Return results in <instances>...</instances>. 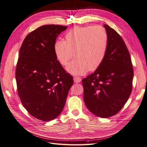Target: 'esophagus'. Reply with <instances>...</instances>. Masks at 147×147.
<instances>
[{
    "mask_svg": "<svg viewBox=\"0 0 147 147\" xmlns=\"http://www.w3.org/2000/svg\"><path fill=\"white\" fill-rule=\"evenodd\" d=\"M74 80L75 83H80L81 82V78L79 77H75L74 78Z\"/></svg>",
    "mask_w": 147,
    "mask_h": 147,
    "instance_id": "esophagus-1",
    "label": "esophagus"
}]
</instances>
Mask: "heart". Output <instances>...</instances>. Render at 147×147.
I'll return each mask as SVG.
<instances>
[{
  "mask_svg": "<svg viewBox=\"0 0 147 147\" xmlns=\"http://www.w3.org/2000/svg\"><path fill=\"white\" fill-rule=\"evenodd\" d=\"M108 45L105 29L99 26H88L69 30L65 35V41L57 40L54 49L56 58L63 65L67 64L74 55L76 59L67 70L74 75H84L88 70H96L103 63Z\"/></svg>",
  "mask_w": 147,
  "mask_h": 147,
  "instance_id": "b5f03b06",
  "label": "heart"
}]
</instances>
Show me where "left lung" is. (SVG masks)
<instances>
[{
	"label": "left lung",
	"instance_id": "left-lung-1",
	"mask_svg": "<svg viewBox=\"0 0 147 147\" xmlns=\"http://www.w3.org/2000/svg\"><path fill=\"white\" fill-rule=\"evenodd\" d=\"M109 45L105 58L94 73L82 80L84 103L97 117L118 113L129 97L134 77L129 52L116 30L104 24Z\"/></svg>",
	"mask_w": 147,
	"mask_h": 147
}]
</instances>
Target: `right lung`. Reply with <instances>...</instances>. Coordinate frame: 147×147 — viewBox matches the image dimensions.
Wrapping results in <instances>:
<instances>
[{
    "label": "right lung",
    "mask_w": 147,
    "mask_h": 147,
    "mask_svg": "<svg viewBox=\"0 0 147 147\" xmlns=\"http://www.w3.org/2000/svg\"><path fill=\"white\" fill-rule=\"evenodd\" d=\"M67 28L40 26L25 37L20 50L15 72L18 94L29 113L43 121L59 116L74 84L54 49L57 35Z\"/></svg>",
    "instance_id": "obj_1"
}]
</instances>
